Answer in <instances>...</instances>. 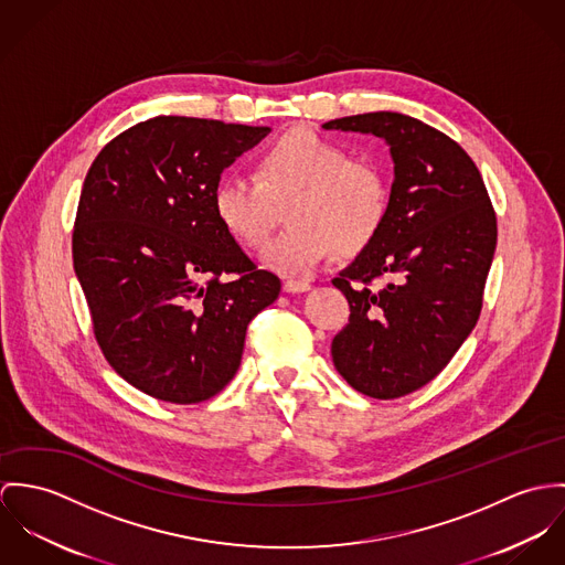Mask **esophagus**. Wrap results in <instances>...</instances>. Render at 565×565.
Returning a JSON list of instances; mask_svg holds the SVG:
<instances>
[{
  "label": "esophagus",
  "mask_w": 565,
  "mask_h": 565,
  "mask_svg": "<svg viewBox=\"0 0 565 565\" xmlns=\"http://www.w3.org/2000/svg\"><path fill=\"white\" fill-rule=\"evenodd\" d=\"M284 290L297 295V292L310 290V284H308V281H301V279H286V281H284Z\"/></svg>",
  "instance_id": "1"
}]
</instances>
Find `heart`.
Instances as JSON below:
<instances>
[{"mask_svg":"<svg viewBox=\"0 0 565 565\" xmlns=\"http://www.w3.org/2000/svg\"><path fill=\"white\" fill-rule=\"evenodd\" d=\"M225 232L243 247L266 243L286 207L290 227L262 252L281 275H308L331 252L355 257L381 234L390 214V182L375 160L310 129H295L268 145L255 175H225L212 194Z\"/></svg>","mask_w":565,"mask_h":565,"instance_id":"obj_1","label":"heart"}]
</instances>
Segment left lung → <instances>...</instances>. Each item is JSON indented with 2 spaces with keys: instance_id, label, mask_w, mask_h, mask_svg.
Returning a JSON list of instances; mask_svg holds the SVG:
<instances>
[{
  "instance_id": "1",
  "label": "left lung",
  "mask_w": 565,
  "mask_h": 565,
  "mask_svg": "<svg viewBox=\"0 0 565 565\" xmlns=\"http://www.w3.org/2000/svg\"><path fill=\"white\" fill-rule=\"evenodd\" d=\"M322 127L375 134L394 160L381 234L331 281L351 308L331 358L358 392L398 398L436 379L475 329L497 212L472 158L436 127L398 113Z\"/></svg>"
}]
</instances>
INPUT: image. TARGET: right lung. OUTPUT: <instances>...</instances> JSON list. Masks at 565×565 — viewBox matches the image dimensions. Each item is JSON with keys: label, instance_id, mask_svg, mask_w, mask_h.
<instances>
[{"label": "right lung", "instance_id": "1", "mask_svg": "<svg viewBox=\"0 0 565 565\" xmlns=\"http://www.w3.org/2000/svg\"><path fill=\"white\" fill-rule=\"evenodd\" d=\"M268 127L153 117L93 160L73 268L95 340L136 390L192 405L236 375L247 324L281 290L216 218L221 173Z\"/></svg>", "mask_w": 565, "mask_h": 565}]
</instances>
